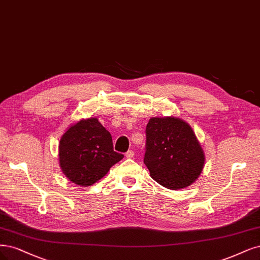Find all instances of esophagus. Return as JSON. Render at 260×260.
<instances>
[{"mask_svg": "<svg viewBox=\"0 0 260 260\" xmlns=\"http://www.w3.org/2000/svg\"><path fill=\"white\" fill-rule=\"evenodd\" d=\"M126 157L129 158V159H130V158H133V157H134V151H133V150H128L127 153H126Z\"/></svg>", "mask_w": 260, "mask_h": 260, "instance_id": "34e87169", "label": "esophagus"}]
</instances>
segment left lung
<instances>
[{"label": "left lung", "mask_w": 260, "mask_h": 260, "mask_svg": "<svg viewBox=\"0 0 260 260\" xmlns=\"http://www.w3.org/2000/svg\"><path fill=\"white\" fill-rule=\"evenodd\" d=\"M144 164L150 176L168 189H181L199 177L204 151L191 127L177 117H153L146 126Z\"/></svg>", "instance_id": "obj_1"}]
</instances>
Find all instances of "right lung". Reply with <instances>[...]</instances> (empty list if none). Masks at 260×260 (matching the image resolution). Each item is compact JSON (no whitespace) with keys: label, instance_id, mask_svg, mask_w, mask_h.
Returning <instances> with one entry per match:
<instances>
[{"label":"right lung","instance_id":"add662e5","mask_svg":"<svg viewBox=\"0 0 260 260\" xmlns=\"http://www.w3.org/2000/svg\"><path fill=\"white\" fill-rule=\"evenodd\" d=\"M123 158L113 148L111 133L96 118L72 124L60 139L59 164L62 172L79 186H90Z\"/></svg>","mask_w":260,"mask_h":260}]
</instances>
